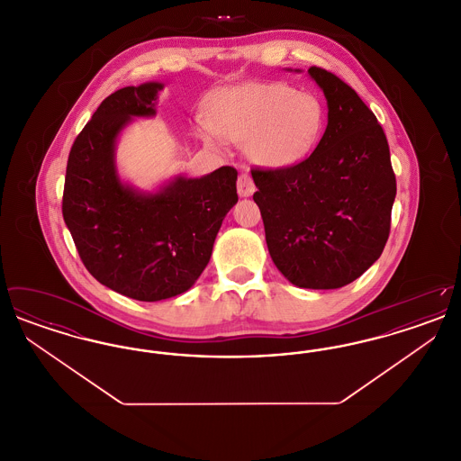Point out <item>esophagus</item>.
Returning a JSON list of instances; mask_svg holds the SVG:
<instances>
[{
    "label": "esophagus",
    "instance_id": "34e87169",
    "mask_svg": "<svg viewBox=\"0 0 461 461\" xmlns=\"http://www.w3.org/2000/svg\"><path fill=\"white\" fill-rule=\"evenodd\" d=\"M237 190H239L240 197H250L256 192V185H254L252 176L241 173L239 176V181H237Z\"/></svg>",
    "mask_w": 461,
    "mask_h": 461
}]
</instances>
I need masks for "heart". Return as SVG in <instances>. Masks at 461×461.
Segmentation results:
<instances>
[{
  "label": "heart",
  "instance_id": "1",
  "mask_svg": "<svg viewBox=\"0 0 461 461\" xmlns=\"http://www.w3.org/2000/svg\"><path fill=\"white\" fill-rule=\"evenodd\" d=\"M209 115L211 121H197L202 136L247 143L250 157L267 167L299 162L321 130L318 100L284 83L224 89L211 102Z\"/></svg>",
  "mask_w": 461,
  "mask_h": 461
}]
</instances>
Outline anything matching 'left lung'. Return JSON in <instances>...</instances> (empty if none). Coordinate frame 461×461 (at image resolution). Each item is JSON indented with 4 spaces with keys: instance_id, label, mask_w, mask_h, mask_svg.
<instances>
[{
    "instance_id": "8db88e82",
    "label": "left lung",
    "mask_w": 461,
    "mask_h": 461,
    "mask_svg": "<svg viewBox=\"0 0 461 461\" xmlns=\"http://www.w3.org/2000/svg\"><path fill=\"white\" fill-rule=\"evenodd\" d=\"M329 124L314 152L278 167H254L269 256L290 284L340 288L372 266L389 239L395 176L385 132L340 77L321 67Z\"/></svg>"
}]
</instances>
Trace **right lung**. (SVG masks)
<instances>
[{"instance_id": "1", "label": "right lung", "mask_w": 461, "mask_h": 461, "mask_svg": "<svg viewBox=\"0 0 461 461\" xmlns=\"http://www.w3.org/2000/svg\"><path fill=\"white\" fill-rule=\"evenodd\" d=\"M164 85L145 83L107 96L74 140L62 214L89 273L113 292L143 303L169 299L197 282L221 222L237 203V169L176 177L157 194L122 185L115 140L131 117L155 115Z\"/></svg>"}]
</instances>
